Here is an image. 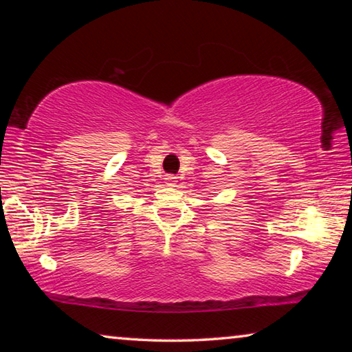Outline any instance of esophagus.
I'll return each mask as SVG.
<instances>
[{
	"label": "esophagus",
	"mask_w": 352,
	"mask_h": 352,
	"mask_svg": "<svg viewBox=\"0 0 352 352\" xmlns=\"http://www.w3.org/2000/svg\"><path fill=\"white\" fill-rule=\"evenodd\" d=\"M166 182H168L169 186H175V183H177L175 177H168V178H166Z\"/></svg>",
	"instance_id": "esophagus-1"
}]
</instances>
